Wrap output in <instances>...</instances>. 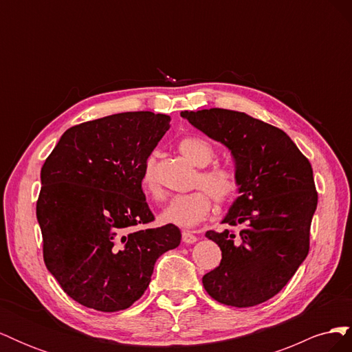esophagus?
Masks as SVG:
<instances>
[{"label":"esophagus","instance_id":"esophagus-1","mask_svg":"<svg viewBox=\"0 0 352 352\" xmlns=\"http://www.w3.org/2000/svg\"><path fill=\"white\" fill-rule=\"evenodd\" d=\"M182 241H184L185 243H194V242H197V236L194 235L192 232L184 230V232H182Z\"/></svg>","mask_w":352,"mask_h":352}]
</instances>
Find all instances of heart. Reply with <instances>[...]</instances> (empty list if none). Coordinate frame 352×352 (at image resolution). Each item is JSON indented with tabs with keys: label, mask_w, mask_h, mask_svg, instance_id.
I'll return each instance as SVG.
<instances>
[{
	"label": "heart",
	"mask_w": 352,
	"mask_h": 352,
	"mask_svg": "<svg viewBox=\"0 0 352 352\" xmlns=\"http://www.w3.org/2000/svg\"><path fill=\"white\" fill-rule=\"evenodd\" d=\"M177 150L185 158H188L194 166L204 168L212 163L216 157L214 148H212L206 140L198 136H188L180 140L177 144ZM155 158L151 155L144 163L141 185L144 192L153 198L162 197L155 175ZM195 186H202L206 189H199L195 192L186 195H177L160 212V220L167 225H175L179 228H192L204 220L211 211L212 195L217 202H225L235 194L238 188L236 175L226 167H211L201 170L195 179Z\"/></svg>",
	"instance_id": "b5f03b06"
}]
</instances>
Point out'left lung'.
I'll list each match as a JSON object with an SVG mask.
<instances>
[{
    "label": "left lung",
    "mask_w": 352,
    "mask_h": 352,
    "mask_svg": "<svg viewBox=\"0 0 352 352\" xmlns=\"http://www.w3.org/2000/svg\"><path fill=\"white\" fill-rule=\"evenodd\" d=\"M180 116L228 148L238 179L239 197L221 223L242 230L206 233L220 247L221 261L202 285L226 305L267 301L289 282L310 248L317 208L311 164L283 131L247 113L210 109Z\"/></svg>",
    "instance_id": "8db88e82"
}]
</instances>
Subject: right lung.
<instances>
[{
	"label": "right lung",
	"instance_id": "right-lung-1",
	"mask_svg": "<svg viewBox=\"0 0 352 352\" xmlns=\"http://www.w3.org/2000/svg\"><path fill=\"white\" fill-rule=\"evenodd\" d=\"M170 127L151 111L111 114L73 126L41 170L36 219L44 261L74 301L113 313L140 300L160 255L180 243L154 220L142 192L144 163Z\"/></svg>",
	"mask_w": 352,
	"mask_h": 352
}]
</instances>
